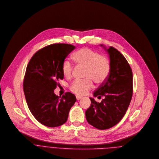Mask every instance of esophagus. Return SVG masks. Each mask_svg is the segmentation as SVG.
Instances as JSON below:
<instances>
[{"label":"esophagus","instance_id":"obj_1","mask_svg":"<svg viewBox=\"0 0 159 159\" xmlns=\"http://www.w3.org/2000/svg\"><path fill=\"white\" fill-rule=\"evenodd\" d=\"M76 97L77 100H80V99H81V98H82V97H81V96H78V95H76Z\"/></svg>","mask_w":159,"mask_h":159}]
</instances>
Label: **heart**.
Instances as JSON below:
<instances>
[{
  "instance_id": "heart-1",
  "label": "heart",
  "mask_w": 159,
  "mask_h": 159,
  "mask_svg": "<svg viewBox=\"0 0 159 159\" xmlns=\"http://www.w3.org/2000/svg\"><path fill=\"white\" fill-rule=\"evenodd\" d=\"M72 59L78 66L85 68L84 80H75L70 86V90L78 94H86L93 87V81L98 84H103L107 80L110 71V62L108 57L88 48L76 51ZM62 73L65 77H71L73 66L68 60L62 64Z\"/></svg>"
}]
</instances>
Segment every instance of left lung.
Instances as JSON below:
<instances>
[{"instance_id": "obj_1", "label": "left lung", "mask_w": 159, "mask_h": 159, "mask_svg": "<svg viewBox=\"0 0 159 159\" xmlns=\"http://www.w3.org/2000/svg\"><path fill=\"white\" fill-rule=\"evenodd\" d=\"M103 48L109 54L110 71L106 81L93 93V96L105 98L100 103L89 98L91 106L85 112L87 121L99 130L108 129L120 121L133 94V74L128 61L115 48Z\"/></svg>"}]
</instances>
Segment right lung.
Wrapping results in <instances>:
<instances>
[{"mask_svg": "<svg viewBox=\"0 0 159 159\" xmlns=\"http://www.w3.org/2000/svg\"><path fill=\"white\" fill-rule=\"evenodd\" d=\"M75 46L53 44L37 51L26 68L23 89L28 107L34 118L49 127L66 123L69 111L76 101L75 95L66 92L62 97L54 94L57 81L64 78L62 64Z\"/></svg>", "mask_w": 159, "mask_h": 159, "instance_id": "obj_1", "label": "right lung"}]
</instances>
